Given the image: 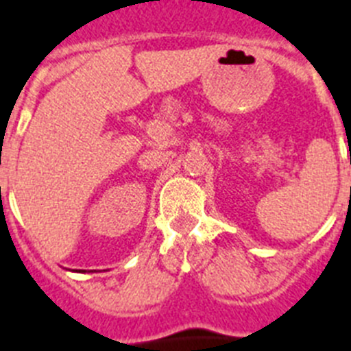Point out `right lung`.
I'll return each mask as SVG.
<instances>
[{
    "instance_id": "add662e5",
    "label": "right lung",
    "mask_w": 351,
    "mask_h": 351,
    "mask_svg": "<svg viewBox=\"0 0 351 351\" xmlns=\"http://www.w3.org/2000/svg\"><path fill=\"white\" fill-rule=\"evenodd\" d=\"M78 273H80V271H78ZM84 273H86V271H84Z\"/></svg>"
}]
</instances>
